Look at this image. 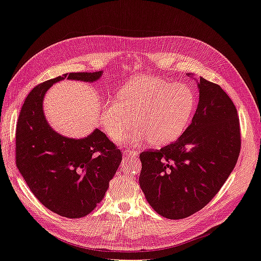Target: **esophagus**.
Returning a JSON list of instances; mask_svg holds the SVG:
<instances>
[{
    "label": "esophagus",
    "mask_w": 261,
    "mask_h": 261,
    "mask_svg": "<svg viewBox=\"0 0 261 261\" xmlns=\"http://www.w3.org/2000/svg\"><path fill=\"white\" fill-rule=\"evenodd\" d=\"M124 154L127 157H137L138 151L137 150H124Z\"/></svg>",
    "instance_id": "obj_1"
}]
</instances>
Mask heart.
Masks as SVG:
<instances>
[{"label": "heart", "mask_w": 261, "mask_h": 261, "mask_svg": "<svg viewBox=\"0 0 261 261\" xmlns=\"http://www.w3.org/2000/svg\"><path fill=\"white\" fill-rule=\"evenodd\" d=\"M196 98L194 89L188 84L152 75L137 76L119 90L117 98L104 103L101 125L112 139H117L133 115L136 124L122 144L137 146L149 140L153 146H165L186 130L193 117Z\"/></svg>", "instance_id": "1"}]
</instances>
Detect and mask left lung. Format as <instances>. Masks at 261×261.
Returning a JSON list of instances; mask_svg holds the SVG:
<instances>
[{
  "label": "left lung",
  "mask_w": 261,
  "mask_h": 261,
  "mask_svg": "<svg viewBox=\"0 0 261 261\" xmlns=\"http://www.w3.org/2000/svg\"><path fill=\"white\" fill-rule=\"evenodd\" d=\"M192 123L174 143L139 154V186L156 212L181 220L202 210L220 191L241 152L233 101L216 83L200 78Z\"/></svg>",
  "instance_id": "8db88e82"
}]
</instances>
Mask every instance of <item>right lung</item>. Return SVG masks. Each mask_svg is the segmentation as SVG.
I'll return each instance as SVG.
<instances>
[{
    "label": "right lung",
    "mask_w": 261,
    "mask_h": 261,
    "mask_svg": "<svg viewBox=\"0 0 261 261\" xmlns=\"http://www.w3.org/2000/svg\"><path fill=\"white\" fill-rule=\"evenodd\" d=\"M102 71L65 73L35 87L16 126V166L28 188L51 212L68 218L90 214L104 198L122 161V152L100 129L68 138L55 132L44 115L46 91L63 79L94 82Z\"/></svg>",
    "instance_id": "add662e5"
}]
</instances>
